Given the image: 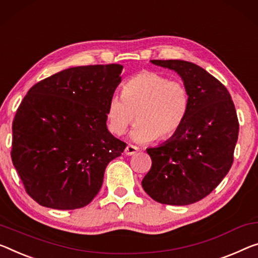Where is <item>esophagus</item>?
<instances>
[{
  "mask_svg": "<svg viewBox=\"0 0 258 258\" xmlns=\"http://www.w3.org/2000/svg\"><path fill=\"white\" fill-rule=\"evenodd\" d=\"M137 151H138L137 146H134L132 144H129V145H126V148L124 150V153L126 154V156H134L135 153H137Z\"/></svg>",
  "mask_w": 258,
  "mask_h": 258,
  "instance_id": "1",
  "label": "esophagus"
}]
</instances>
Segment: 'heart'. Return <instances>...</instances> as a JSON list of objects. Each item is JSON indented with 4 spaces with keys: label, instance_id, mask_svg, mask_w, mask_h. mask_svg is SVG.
<instances>
[{
    "label": "heart",
    "instance_id": "heart-1",
    "mask_svg": "<svg viewBox=\"0 0 258 258\" xmlns=\"http://www.w3.org/2000/svg\"><path fill=\"white\" fill-rule=\"evenodd\" d=\"M190 105L188 89L179 81H169L157 73H142L125 82L121 98L114 97L107 105L108 128L121 136L133 123L132 140L140 144L172 137L187 117Z\"/></svg>",
    "mask_w": 258,
    "mask_h": 258
}]
</instances>
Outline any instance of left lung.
I'll return each mask as SVG.
<instances>
[{"label": "left lung", "mask_w": 258, "mask_h": 258, "mask_svg": "<svg viewBox=\"0 0 258 258\" xmlns=\"http://www.w3.org/2000/svg\"><path fill=\"white\" fill-rule=\"evenodd\" d=\"M151 63L179 75L190 105L181 128L146 149L152 166L142 185L161 204L189 205L208 196L231 169L239 136L236 110L227 89L200 66L182 60Z\"/></svg>", "instance_id": "1"}]
</instances>
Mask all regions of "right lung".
Returning <instances> with one entry per match:
<instances>
[{
  "label": "right lung",
  "instance_id": "obj_1",
  "mask_svg": "<svg viewBox=\"0 0 258 258\" xmlns=\"http://www.w3.org/2000/svg\"><path fill=\"white\" fill-rule=\"evenodd\" d=\"M122 69L74 67L42 79L24 97L13 122L11 159L38 204L74 210L97 196L107 165L126 146L106 124Z\"/></svg>",
  "mask_w": 258,
  "mask_h": 258
}]
</instances>
